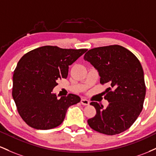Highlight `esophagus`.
<instances>
[{
    "label": "esophagus",
    "instance_id": "esophagus-1",
    "mask_svg": "<svg viewBox=\"0 0 156 156\" xmlns=\"http://www.w3.org/2000/svg\"><path fill=\"white\" fill-rule=\"evenodd\" d=\"M81 103L82 105H88L89 104H90V101H89L87 99H81Z\"/></svg>",
    "mask_w": 156,
    "mask_h": 156
}]
</instances>
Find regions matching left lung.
Listing matches in <instances>:
<instances>
[{
	"mask_svg": "<svg viewBox=\"0 0 156 156\" xmlns=\"http://www.w3.org/2000/svg\"><path fill=\"white\" fill-rule=\"evenodd\" d=\"M84 59L97 70L100 83L107 84L105 99L109 102L103 108L96 101L90 105L97 111L87 120L93 130L106 135L124 132L134 123L142 111L146 86L144 71L132 52L119 45L92 48Z\"/></svg>",
	"mask_w": 156,
	"mask_h": 156,
	"instance_id": "obj_1",
	"label": "left lung"
}]
</instances>
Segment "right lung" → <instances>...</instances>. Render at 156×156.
<instances>
[{"label": "right lung", "mask_w": 156, "mask_h": 156, "mask_svg": "<svg viewBox=\"0 0 156 156\" xmlns=\"http://www.w3.org/2000/svg\"><path fill=\"white\" fill-rule=\"evenodd\" d=\"M86 51L45 45L19 60L13 74L12 97L28 125L37 130L55 128L63 122L68 108L80 102V97L72 94L58 99L53 89L57 80L67 78L69 66Z\"/></svg>", "instance_id": "right-lung-1"}]
</instances>
